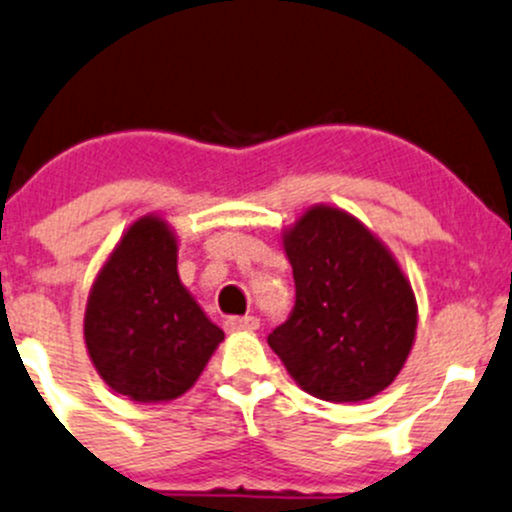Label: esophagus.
<instances>
[{
  "instance_id": "1",
  "label": "esophagus",
  "mask_w": 512,
  "mask_h": 512,
  "mask_svg": "<svg viewBox=\"0 0 512 512\" xmlns=\"http://www.w3.org/2000/svg\"><path fill=\"white\" fill-rule=\"evenodd\" d=\"M224 327H227L229 332H254V329H258V317H229V320L224 322Z\"/></svg>"
}]
</instances>
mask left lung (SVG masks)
Here are the masks:
<instances>
[{
	"mask_svg": "<svg viewBox=\"0 0 512 512\" xmlns=\"http://www.w3.org/2000/svg\"><path fill=\"white\" fill-rule=\"evenodd\" d=\"M295 307L268 344L293 381L329 403H359L395 381L417 329L398 261L349 212L310 207L283 234Z\"/></svg>",
	"mask_w": 512,
	"mask_h": 512,
	"instance_id": "obj_1",
	"label": "left lung"
}]
</instances>
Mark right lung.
<instances>
[{
  "mask_svg": "<svg viewBox=\"0 0 512 512\" xmlns=\"http://www.w3.org/2000/svg\"><path fill=\"white\" fill-rule=\"evenodd\" d=\"M224 332L178 276V241L156 214L136 219L97 273L85 344L102 381L136 403L195 386Z\"/></svg>",
  "mask_w": 512,
  "mask_h": 512,
  "instance_id": "right-lung-1",
  "label": "right lung"
}]
</instances>
